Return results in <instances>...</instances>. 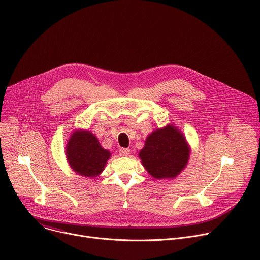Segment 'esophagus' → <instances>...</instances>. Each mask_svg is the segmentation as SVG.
<instances>
[{
    "label": "esophagus",
    "mask_w": 260,
    "mask_h": 260,
    "mask_svg": "<svg viewBox=\"0 0 260 260\" xmlns=\"http://www.w3.org/2000/svg\"><path fill=\"white\" fill-rule=\"evenodd\" d=\"M129 153H131V150L128 149V148H121V149L119 150V154L121 156H127Z\"/></svg>",
    "instance_id": "1"
}]
</instances>
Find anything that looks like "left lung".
I'll return each mask as SVG.
<instances>
[{"instance_id":"1","label":"left lung","mask_w":260,"mask_h":260,"mask_svg":"<svg viewBox=\"0 0 260 260\" xmlns=\"http://www.w3.org/2000/svg\"><path fill=\"white\" fill-rule=\"evenodd\" d=\"M190 147L183 133L168 124L148 135L139 157L145 170L155 179H174L186 168Z\"/></svg>"}]
</instances>
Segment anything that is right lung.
Here are the masks:
<instances>
[{
  "label": "right lung",
  "instance_id": "add662e5",
  "mask_svg": "<svg viewBox=\"0 0 260 260\" xmlns=\"http://www.w3.org/2000/svg\"><path fill=\"white\" fill-rule=\"evenodd\" d=\"M66 156L69 166L77 175L94 178L102 174L111 153L104 149L90 131L77 129L68 140Z\"/></svg>",
  "mask_w": 260,
  "mask_h": 260
}]
</instances>
